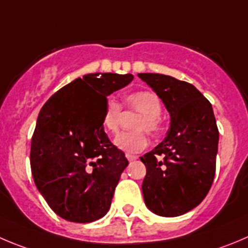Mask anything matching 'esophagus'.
I'll list each match as a JSON object with an SVG mask.
<instances>
[{"label":"esophagus","instance_id":"obj_1","mask_svg":"<svg viewBox=\"0 0 248 248\" xmlns=\"http://www.w3.org/2000/svg\"><path fill=\"white\" fill-rule=\"evenodd\" d=\"M125 157L128 158V161H135V159H138V155H130V153H126Z\"/></svg>","mask_w":248,"mask_h":248}]
</instances>
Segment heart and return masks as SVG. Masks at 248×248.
<instances>
[{
  "instance_id": "heart-1",
  "label": "heart",
  "mask_w": 248,
  "mask_h": 248,
  "mask_svg": "<svg viewBox=\"0 0 248 248\" xmlns=\"http://www.w3.org/2000/svg\"><path fill=\"white\" fill-rule=\"evenodd\" d=\"M125 107L140 113L133 124L135 131L122 133L114 139V145L126 153H138L145 150L148 140L145 131L157 135L162 130V103L155 93L141 90L129 93L125 97ZM122 119V105L109 97L106 100L102 112V128L106 133L115 134Z\"/></svg>"
}]
</instances>
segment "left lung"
Wrapping results in <instances>:
<instances>
[{"mask_svg":"<svg viewBox=\"0 0 248 248\" xmlns=\"http://www.w3.org/2000/svg\"><path fill=\"white\" fill-rule=\"evenodd\" d=\"M170 114V129L157 147L140 157L146 166V206L162 217H178L199 206L214 174L219 131L211 102L192 84L141 73Z\"/></svg>","mask_w":248,"mask_h":248,"instance_id":"8db88e82","label":"left lung"}]
</instances>
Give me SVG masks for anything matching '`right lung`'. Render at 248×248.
<instances>
[{
	"label": "right lung",
	"instance_id": "right-lung-1",
	"mask_svg": "<svg viewBox=\"0 0 248 248\" xmlns=\"http://www.w3.org/2000/svg\"><path fill=\"white\" fill-rule=\"evenodd\" d=\"M131 74L95 73L78 78L48 98L37 117L30 166L51 209L74 223L108 212L129 162L102 128L107 96L133 81Z\"/></svg>",
	"mask_w": 248,
	"mask_h": 248
}]
</instances>
